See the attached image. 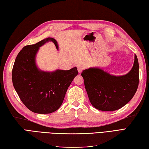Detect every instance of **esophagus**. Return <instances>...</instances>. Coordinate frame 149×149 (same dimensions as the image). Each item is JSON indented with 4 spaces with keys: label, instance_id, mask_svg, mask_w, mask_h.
I'll return each mask as SVG.
<instances>
[{
    "label": "esophagus",
    "instance_id": "34e87169",
    "mask_svg": "<svg viewBox=\"0 0 149 149\" xmlns=\"http://www.w3.org/2000/svg\"><path fill=\"white\" fill-rule=\"evenodd\" d=\"M82 70H83V68L82 67H81V66H78L77 67V70H78V72H79V74L81 73Z\"/></svg>",
    "mask_w": 149,
    "mask_h": 149
}]
</instances>
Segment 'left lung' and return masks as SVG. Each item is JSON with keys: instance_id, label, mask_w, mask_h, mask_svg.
<instances>
[{"instance_id": "8db88e82", "label": "left lung", "mask_w": 149, "mask_h": 149, "mask_svg": "<svg viewBox=\"0 0 149 149\" xmlns=\"http://www.w3.org/2000/svg\"><path fill=\"white\" fill-rule=\"evenodd\" d=\"M81 75L91 105L102 111L122 108L132 99L139 83V64L136 54L131 70L125 75H113L101 68L91 67Z\"/></svg>"}]
</instances>
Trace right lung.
Returning a JSON list of instances; mask_svg holds the SVG:
<instances>
[{
  "mask_svg": "<svg viewBox=\"0 0 149 149\" xmlns=\"http://www.w3.org/2000/svg\"><path fill=\"white\" fill-rule=\"evenodd\" d=\"M48 42H53L58 50L57 41L50 37L26 46L17 55L12 71L13 86L20 100L30 110L37 113H50L60 108L67 89L78 74L77 67L53 72L38 68L37 53Z\"/></svg>",
  "mask_w": 149,
  "mask_h": 149,
  "instance_id": "obj_1",
  "label": "right lung"
}]
</instances>
